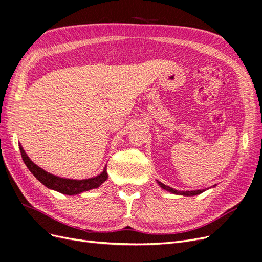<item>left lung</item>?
I'll return each instance as SVG.
<instances>
[{
  "label": "left lung",
  "instance_id": "1",
  "mask_svg": "<svg viewBox=\"0 0 262 262\" xmlns=\"http://www.w3.org/2000/svg\"><path fill=\"white\" fill-rule=\"evenodd\" d=\"M158 182V184L160 185V187H162L163 189H165V190H167V191H170V192H172V193H175V195H183V196H196V195H199V193H201V192H204L205 191V189H200V190H190V191H179V190H176V189H174V188H172V187H170V186H166V185H164L163 183H161V182H159V181H157ZM215 186V185H214Z\"/></svg>",
  "mask_w": 262,
  "mask_h": 262
}]
</instances>
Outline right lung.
I'll return each instance as SVG.
<instances>
[{
    "label": "right lung",
    "mask_w": 262,
    "mask_h": 262,
    "mask_svg": "<svg viewBox=\"0 0 262 262\" xmlns=\"http://www.w3.org/2000/svg\"><path fill=\"white\" fill-rule=\"evenodd\" d=\"M19 150L21 154L23 161L29 168V171L33 174V176L48 188L64 193V195H78V193H81L82 191L98 188L100 185L104 183L107 179L106 166L100 175H97L96 177H91V179L88 180L63 179V177H58L53 174L48 173L47 171L42 170V168L39 167L37 164L33 163L29 159V157L26 155V152H25L21 145H19Z\"/></svg>",
    "instance_id": "add662e5"
}]
</instances>
